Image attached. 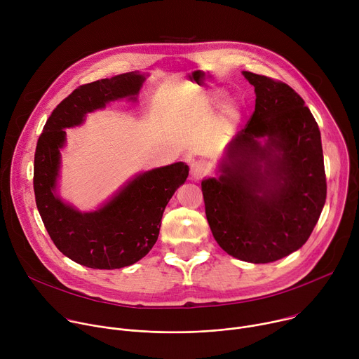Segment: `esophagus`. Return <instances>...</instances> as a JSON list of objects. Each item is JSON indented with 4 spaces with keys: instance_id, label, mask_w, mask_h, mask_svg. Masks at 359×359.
I'll return each mask as SVG.
<instances>
[{
    "instance_id": "1",
    "label": "esophagus",
    "mask_w": 359,
    "mask_h": 359,
    "mask_svg": "<svg viewBox=\"0 0 359 359\" xmlns=\"http://www.w3.org/2000/svg\"><path fill=\"white\" fill-rule=\"evenodd\" d=\"M204 173H206V165H204V163L193 162L190 165V177H191V180L198 182L204 176Z\"/></svg>"
}]
</instances>
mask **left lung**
I'll list each match as a JSON object with an SVG mask.
<instances>
[{
	"label": "left lung",
	"instance_id": "1",
	"mask_svg": "<svg viewBox=\"0 0 359 359\" xmlns=\"http://www.w3.org/2000/svg\"><path fill=\"white\" fill-rule=\"evenodd\" d=\"M243 75L254 86V114L201 191L217 244L238 260L266 264L311 236L327 197L324 155L318 125L292 88Z\"/></svg>",
	"mask_w": 359,
	"mask_h": 359
}]
</instances>
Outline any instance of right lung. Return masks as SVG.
<instances>
[{
  "instance_id": "add662e5",
  "label": "right lung",
  "mask_w": 359,
  "mask_h": 359,
  "mask_svg": "<svg viewBox=\"0 0 359 359\" xmlns=\"http://www.w3.org/2000/svg\"><path fill=\"white\" fill-rule=\"evenodd\" d=\"M144 79L135 71L76 88L50 114L36 143L34 191L43 226L64 255L89 269H122L143 259L159 237L166 204L189 176L183 162L139 173L93 212H79L57 193L65 129L109 102L137 100Z\"/></svg>"
}]
</instances>
